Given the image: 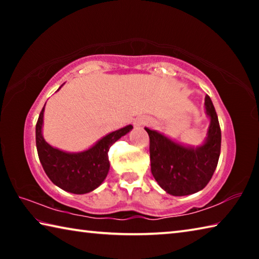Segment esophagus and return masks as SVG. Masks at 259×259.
Listing matches in <instances>:
<instances>
[{
	"label": "esophagus",
	"instance_id": "34e87169",
	"mask_svg": "<svg viewBox=\"0 0 259 259\" xmlns=\"http://www.w3.org/2000/svg\"><path fill=\"white\" fill-rule=\"evenodd\" d=\"M144 123H145V121H143V120H137L135 122V125L136 126H140V125H143Z\"/></svg>",
	"mask_w": 259,
	"mask_h": 259
}]
</instances>
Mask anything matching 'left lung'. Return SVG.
Instances as JSON below:
<instances>
[{
	"mask_svg": "<svg viewBox=\"0 0 259 259\" xmlns=\"http://www.w3.org/2000/svg\"><path fill=\"white\" fill-rule=\"evenodd\" d=\"M204 108L210 123L207 137L200 146L183 145L159 131L145 128L150 136L152 175L170 195L184 196L203 190L216 170L222 133L209 96L204 98Z\"/></svg>",
	"mask_w": 259,
	"mask_h": 259,
	"instance_id": "left-lung-1",
	"label": "left lung"
}]
</instances>
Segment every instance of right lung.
Listing matches in <instances>:
<instances>
[{"label":"right lung","mask_w":259,"mask_h":259,"mask_svg":"<svg viewBox=\"0 0 259 259\" xmlns=\"http://www.w3.org/2000/svg\"><path fill=\"white\" fill-rule=\"evenodd\" d=\"M43 113L45 107L42 108L38 116L35 134L38 159L47 176L56 186L66 192L74 194H85L93 192L102 185L108 174L109 147L122 136L128 134L134 126L131 124L125 125L119 130L109 133L88 150L71 153L52 147L43 138Z\"/></svg>","instance_id":"1"}]
</instances>
